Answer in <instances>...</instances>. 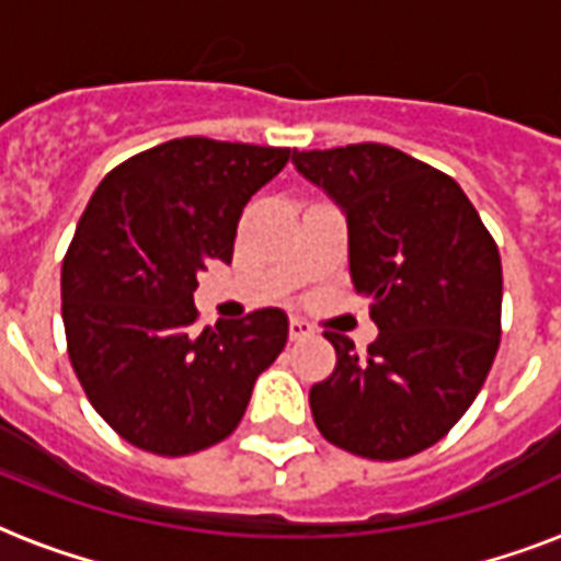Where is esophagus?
<instances>
[{
	"label": "esophagus",
	"instance_id": "obj_1",
	"mask_svg": "<svg viewBox=\"0 0 561 561\" xmlns=\"http://www.w3.org/2000/svg\"><path fill=\"white\" fill-rule=\"evenodd\" d=\"M311 332H314V329H311L306 320H299V317H290V323H288L290 341H302V337H308Z\"/></svg>",
	"mask_w": 561,
	"mask_h": 561
}]
</instances>
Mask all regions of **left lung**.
<instances>
[{
    "mask_svg": "<svg viewBox=\"0 0 561 561\" xmlns=\"http://www.w3.org/2000/svg\"><path fill=\"white\" fill-rule=\"evenodd\" d=\"M350 224V273L373 299L367 355L337 332L334 373L308 392L320 434L367 460H404L439 443L486 381L501 343V253L448 174L360 142L294 151Z\"/></svg>",
    "mask_w": 561,
    "mask_h": 561,
    "instance_id": "obj_1",
    "label": "left lung"
}]
</instances>
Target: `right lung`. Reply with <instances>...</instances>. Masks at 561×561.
Here are the masks:
<instances>
[{"label":"right lung","instance_id":"right-lung-1","mask_svg":"<svg viewBox=\"0 0 561 561\" xmlns=\"http://www.w3.org/2000/svg\"><path fill=\"white\" fill-rule=\"evenodd\" d=\"M290 148L183 136L125 160L87 203L60 273L66 350L99 416L142 451L227 439L288 343L262 308L194 329L197 271L232 262L238 218Z\"/></svg>","mask_w":561,"mask_h":561}]
</instances>
